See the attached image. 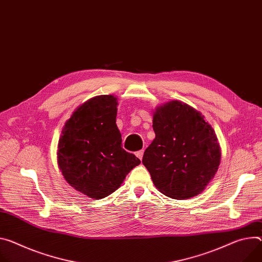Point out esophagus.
<instances>
[{"label":"esophagus","instance_id":"obj_1","mask_svg":"<svg viewBox=\"0 0 262 262\" xmlns=\"http://www.w3.org/2000/svg\"><path fill=\"white\" fill-rule=\"evenodd\" d=\"M143 155H144V150H139V151L136 152V156H137L140 160H142V158H143Z\"/></svg>","mask_w":262,"mask_h":262}]
</instances>
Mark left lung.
<instances>
[{
	"mask_svg": "<svg viewBox=\"0 0 262 262\" xmlns=\"http://www.w3.org/2000/svg\"><path fill=\"white\" fill-rule=\"evenodd\" d=\"M152 127L156 138L142 163L159 191L178 200L202 192L221 162L220 144L211 125L193 107L171 101L156 111Z\"/></svg>",
	"mask_w": 262,
	"mask_h": 262,
	"instance_id": "left-lung-1",
	"label": "left lung"
}]
</instances>
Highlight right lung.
Returning <instances> with one entry per match:
<instances>
[{"label": "right lung", "mask_w": 262, "mask_h": 262, "mask_svg": "<svg viewBox=\"0 0 262 262\" xmlns=\"http://www.w3.org/2000/svg\"><path fill=\"white\" fill-rule=\"evenodd\" d=\"M117 105L112 95L86 101L67 121L58 142L57 162L63 178L92 199H103L116 191L141 163L121 146Z\"/></svg>", "instance_id": "obj_1"}]
</instances>
